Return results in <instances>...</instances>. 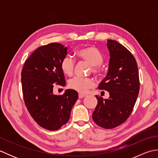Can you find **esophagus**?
Listing matches in <instances>:
<instances>
[{
    "label": "esophagus",
    "mask_w": 158,
    "mask_h": 158,
    "mask_svg": "<svg viewBox=\"0 0 158 158\" xmlns=\"http://www.w3.org/2000/svg\"><path fill=\"white\" fill-rule=\"evenodd\" d=\"M85 96V95H83V94H79V98H84Z\"/></svg>",
    "instance_id": "esophagus-1"
}]
</instances>
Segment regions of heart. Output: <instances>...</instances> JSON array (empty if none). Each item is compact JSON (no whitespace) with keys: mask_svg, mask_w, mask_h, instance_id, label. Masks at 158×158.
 Segmentation results:
<instances>
[{"mask_svg":"<svg viewBox=\"0 0 158 158\" xmlns=\"http://www.w3.org/2000/svg\"><path fill=\"white\" fill-rule=\"evenodd\" d=\"M77 55L79 58L92 65V71L93 73L96 75H101L103 69L100 64L103 62L104 56L98 48L94 46L85 47L77 51ZM60 67L63 73L66 75H72L75 68V60L72 56L67 55L62 59ZM95 85V81L92 78L75 77L69 81V87L70 89L82 94H85L89 89L94 88Z\"/></svg>","mask_w":158,"mask_h":158,"instance_id":"b5f03b06","label":"heart"}]
</instances>
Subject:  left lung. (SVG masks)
Wrapping results in <instances>:
<instances>
[{
	"instance_id": "1",
	"label": "left lung",
	"mask_w": 158,
	"mask_h": 158,
	"mask_svg": "<svg viewBox=\"0 0 158 158\" xmlns=\"http://www.w3.org/2000/svg\"><path fill=\"white\" fill-rule=\"evenodd\" d=\"M110 61L107 75L98 89L109 92V98L96 96L98 104L92 113L97 125L112 129L125 122L132 113L140 89L136 59L128 49L114 40H107Z\"/></svg>"
}]
</instances>
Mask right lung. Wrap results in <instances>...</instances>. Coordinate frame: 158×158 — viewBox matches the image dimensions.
Wrapping results in <instances>:
<instances>
[{"label": "right lung", "instance_id": "add662e5", "mask_svg": "<svg viewBox=\"0 0 158 158\" xmlns=\"http://www.w3.org/2000/svg\"><path fill=\"white\" fill-rule=\"evenodd\" d=\"M67 48L58 43L39 47L26 60L22 70V88L25 105L40 126L57 130L68 122L78 94L67 89L62 95H54V85L64 87L65 77L60 62Z\"/></svg>", "mask_w": 158, "mask_h": 158}]
</instances>
